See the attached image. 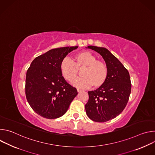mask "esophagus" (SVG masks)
<instances>
[{
  "instance_id": "esophagus-1",
  "label": "esophagus",
  "mask_w": 155,
  "mask_h": 155,
  "mask_svg": "<svg viewBox=\"0 0 155 155\" xmlns=\"http://www.w3.org/2000/svg\"><path fill=\"white\" fill-rule=\"evenodd\" d=\"M77 91H78V92H81V91H82V90H80V89H77Z\"/></svg>"
}]
</instances>
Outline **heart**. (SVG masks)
I'll return each mask as SVG.
<instances>
[{
	"instance_id": "b5f03b06",
	"label": "heart",
	"mask_w": 155,
	"mask_h": 155,
	"mask_svg": "<svg viewBox=\"0 0 155 155\" xmlns=\"http://www.w3.org/2000/svg\"><path fill=\"white\" fill-rule=\"evenodd\" d=\"M83 77L75 79L72 84L78 88H87L92 86L99 87L106 81L108 70L106 64L89 51L77 53L74 61L65 58L60 64V70L63 77L68 81H72L78 74L79 70Z\"/></svg>"
}]
</instances>
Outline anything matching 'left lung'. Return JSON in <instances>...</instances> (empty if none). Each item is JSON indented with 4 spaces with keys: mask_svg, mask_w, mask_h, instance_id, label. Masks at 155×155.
I'll return each instance as SVG.
<instances>
[{
    "mask_svg": "<svg viewBox=\"0 0 155 155\" xmlns=\"http://www.w3.org/2000/svg\"><path fill=\"white\" fill-rule=\"evenodd\" d=\"M99 53L108 70L106 81L98 89L88 91L89 99L85 105L86 112L91 120L104 123L115 118L126 107L131 91L128 71L107 49L88 46Z\"/></svg>",
    "mask_w": 155,
    "mask_h": 155,
    "instance_id": "left-lung-1",
    "label": "left lung"
}]
</instances>
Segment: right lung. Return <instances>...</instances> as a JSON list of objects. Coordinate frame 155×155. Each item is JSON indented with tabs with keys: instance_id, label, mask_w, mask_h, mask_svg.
<instances>
[{
	"instance_id": "1",
	"label": "right lung",
	"mask_w": 155,
	"mask_h": 155,
	"mask_svg": "<svg viewBox=\"0 0 155 155\" xmlns=\"http://www.w3.org/2000/svg\"><path fill=\"white\" fill-rule=\"evenodd\" d=\"M78 47L54 48L35 58L26 73L25 93L34 111L47 119L61 117L77 95L60 70L62 60Z\"/></svg>"
}]
</instances>
